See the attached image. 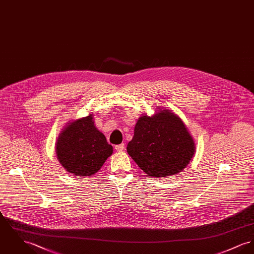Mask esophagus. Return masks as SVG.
Segmentation results:
<instances>
[{"instance_id":"34e87169","label":"esophagus","mask_w":254,"mask_h":254,"mask_svg":"<svg viewBox=\"0 0 254 254\" xmlns=\"http://www.w3.org/2000/svg\"><path fill=\"white\" fill-rule=\"evenodd\" d=\"M115 148H116V150H117V151L121 152V151H123V150H124L125 145H124V143H121V144H118V145H116V146H115Z\"/></svg>"}]
</instances>
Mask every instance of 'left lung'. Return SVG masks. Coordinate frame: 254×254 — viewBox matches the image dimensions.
<instances>
[{
	"label": "left lung",
	"mask_w": 254,
	"mask_h": 254,
	"mask_svg": "<svg viewBox=\"0 0 254 254\" xmlns=\"http://www.w3.org/2000/svg\"><path fill=\"white\" fill-rule=\"evenodd\" d=\"M194 151V141L186 125L167 109L152 117H140L127 145V152L140 169L157 178L181 172Z\"/></svg>",
	"instance_id": "obj_1"
}]
</instances>
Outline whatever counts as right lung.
<instances>
[{
	"label": "right lung",
	"instance_id": "right-lung-1",
	"mask_svg": "<svg viewBox=\"0 0 254 254\" xmlns=\"http://www.w3.org/2000/svg\"><path fill=\"white\" fill-rule=\"evenodd\" d=\"M92 119L90 114L68 123L57 139L58 160L70 174L90 176L113 154V146L95 127Z\"/></svg>",
	"mask_w": 254,
	"mask_h": 254
}]
</instances>
